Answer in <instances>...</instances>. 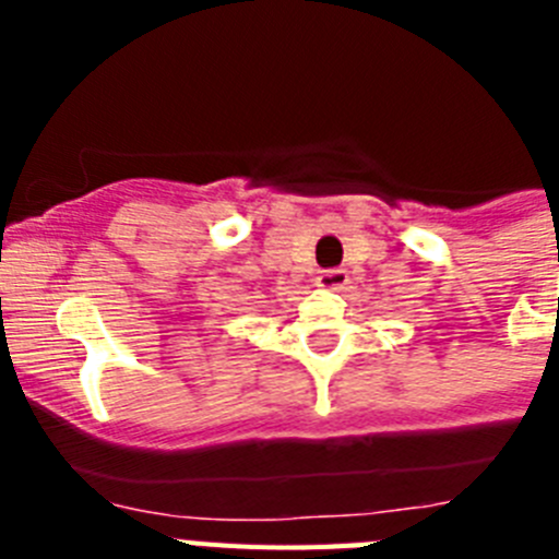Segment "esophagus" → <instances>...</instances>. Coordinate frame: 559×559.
I'll return each mask as SVG.
<instances>
[{
	"mask_svg": "<svg viewBox=\"0 0 559 559\" xmlns=\"http://www.w3.org/2000/svg\"><path fill=\"white\" fill-rule=\"evenodd\" d=\"M349 283V274L344 269H328L316 276V285L324 290H344Z\"/></svg>",
	"mask_w": 559,
	"mask_h": 559,
	"instance_id": "34e87169",
	"label": "esophagus"
}]
</instances>
